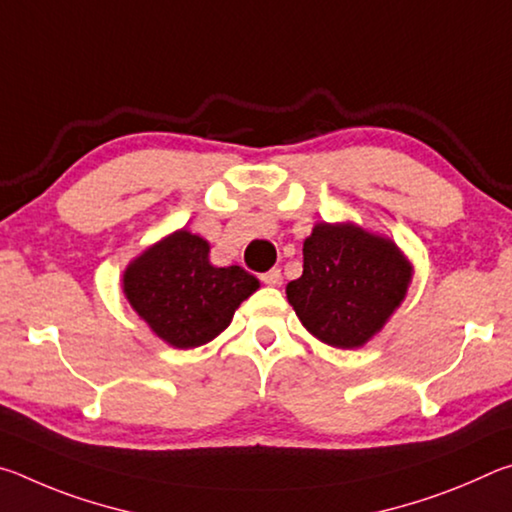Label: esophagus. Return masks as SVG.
<instances>
[{
    "mask_svg": "<svg viewBox=\"0 0 512 512\" xmlns=\"http://www.w3.org/2000/svg\"><path fill=\"white\" fill-rule=\"evenodd\" d=\"M262 282L268 284V287H280V284H282V271H280V268H271V271H266L262 275Z\"/></svg>",
    "mask_w": 512,
    "mask_h": 512,
    "instance_id": "esophagus-1",
    "label": "esophagus"
}]
</instances>
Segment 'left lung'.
<instances>
[{
  "mask_svg": "<svg viewBox=\"0 0 512 512\" xmlns=\"http://www.w3.org/2000/svg\"><path fill=\"white\" fill-rule=\"evenodd\" d=\"M302 275L287 284L289 305L307 332L354 350L402 305L413 266L395 241L354 223H316L302 246Z\"/></svg>",
  "mask_w": 512,
  "mask_h": 512,
  "instance_id": "8db88e82",
  "label": "left lung"
}]
</instances>
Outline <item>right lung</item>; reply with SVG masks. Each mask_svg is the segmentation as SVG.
Listing matches in <instances>:
<instances>
[{
  "instance_id": "obj_1",
  "label": "right lung",
  "mask_w": 512,
  "mask_h": 512,
  "mask_svg": "<svg viewBox=\"0 0 512 512\" xmlns=\"http://www.w3.org/2000/svg\"><path fill=\"white\" fill-rule=\"evenodd\" d=\"M121 287L155 336L189 350L216 339L259 280L241 266H214L203 237L176 230L126 266Z\"/></svg>"
}]
</instances>
